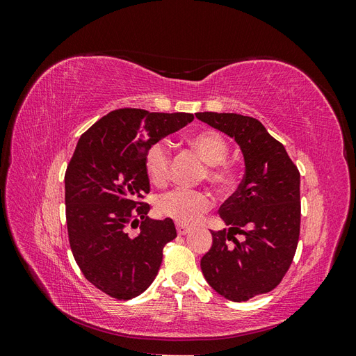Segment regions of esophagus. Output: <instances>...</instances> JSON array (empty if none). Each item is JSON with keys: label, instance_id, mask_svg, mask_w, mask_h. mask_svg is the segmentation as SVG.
<instances>
[{"label": "esophagus", "instance_id": "esophagus-1", "mask_svg": "<svg viewBox=\"0 0 356 356\" xmlns=\"http://www.w3.org/2000/svg\"><path fill=\"white\" fill-rule=\"evenodd\" d=\"M177 233L179 236H184V234L190 233V227H186V225H182V224H177Z\"/></svg>", "mask_w": 356, "mask_h": 356}]
</instances>
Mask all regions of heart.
<instances>
[{
    "label": "heart",
    "mask_w": 356,
    "mask_h": 356,
    "mask_svg": "<svg viewBox=\"0 0 356 356\" xmlns=\"http://www.w3.org/2000/svg\"><path fill=\"white\" fill-rule=\"evenodd\" d=\"M188 144L207 161L203 178L218 190H229L236 181V169L224 159L229 154V143L217 131H200L187 138ZM170 149L165 141L148 147L144 156L147 178L154 186H163L169 177ZM213 204V199L203 190H174L157 197L156 209L160 217L170 218L182 225L196 224Z\"/></svg>",
    "instance_id": "b5f03b06"
}]
</instances>
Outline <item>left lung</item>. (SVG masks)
Listing matches in <instances>:
<instances>
[{"label": "left lung", "instance_id": "8db88e82", "mask_svg": "<svg viewBox=\"0 0 356 356\" xmlns=\"http://www.w3.org/2000/svg\"><path fill=\"white\" fill-rule=\"evenodd\" d=\"M196 117L233 138L245 159L242 182L218 211L229 229L211 232L212 246L200 267L220 296L246 301L276 288L293 263L300 236V172L257 118L234 113Z\"/></svg>", "mask_w": 356, "mask_h": 356}]
</instances>
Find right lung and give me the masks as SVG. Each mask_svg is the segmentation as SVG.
I'll return each instance as SVG.
<instances>
[{"label":"right lung","instance_id":"1","mask_svg":"<svg viewBox=\"0 0 356 356\" xmlns=\"http://www.w3.org/2000/svg\"><path fill=\"white\" fill-rule=\"evenodd\" d=\"M188 113L111 111L86 131L65 172L67 227L84 277L102 293L131 300L152 285L163 248L177 238L170 218L147 217L148 147L193 122ZM129 227H138L136 236Z\"/></svg>","mask_w":356,"mask_h":356}]
</instances>
